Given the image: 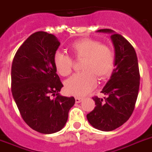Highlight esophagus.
I'll list each match as a JSON object with an SVG mask.
<instances>
[{"mask_svg":"<svg viewBox=\"0 0 152 152\" xmlns=\"http://www.w3.org/2000/svg\"><path fill=\"white\" fill-rule=\"evenodd\" d=\"M83 99L82 97H75V102H76V103H79V102H82Z\"/></svg>","mask_w":152,"mask_h":152,"instance_id":"34e87169","label":"esophagus"}]
</instances>
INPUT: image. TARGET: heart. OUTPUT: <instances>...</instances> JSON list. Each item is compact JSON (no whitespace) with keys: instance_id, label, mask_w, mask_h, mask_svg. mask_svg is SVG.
I'll use <instances>...</instances> for the list:
<instances>
[{"instance_id":"obj_1","label":"heart","mask_w":152,"mask_h":152,"mask_svg":"<svg viewBox=\"0 0 152 152\" xmlns=\"http://www.w3.org/2000/svg\"><path fill=\"white\" fill-rule=\"evenodd\" d=\"M69 50L75 59H83L81 69L66 82L68 94L85 95L96 85V77L102 80L111 74L115 66V53L110 46L91 38H83L73 42ZM53 64L59 75L66 77L71 73L73 60L67 54L57 51L53 56Z\"/></svg>"}]
</instances>
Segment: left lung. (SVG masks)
Segmentation results:
<instances>
[{
    "label": "left lung",
    "instance_id": "obj_1",
    "mask_svg": "<svg viewBox=\"0 0 152 152\" xmlns=\"http://www.w3.org/2000/svg\"><path fill=\"white\" fill-rule=\"evenodd\" d=\"M98 32L111 34L115 68L101 91L107 97H93L96 107L86 118L94 128L110 132L126 123L134 111L140 89V69L135 50L126 38L110 28Z\"/></svg>",
    "mask_w": 152,
    "mask_h": 152
}]
</instances>
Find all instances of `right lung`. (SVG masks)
Returning <instances> with one entry per match:
<instances>
[{"label":"right lung","instance_id":"obj_1","mask_svg":"<svg viewBox=\"0 0 152 152\" xmlns=\"http://www.w3.org/2000/svg\"><path fill=\"white\" fill-rule=\"evenodd\" d=\"M59 45L53 34L36 32L20 45L12 63V97L26 124L42 134L63 128L75 102L74 97L59 94L63 85L53 64Z\"/></svg>","mask_w":152,"mask_h":152}]
</instances>
